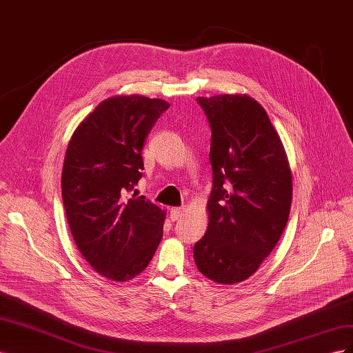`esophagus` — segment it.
I'll use <instances>...</instances> for the list:
<instances>
[{
    "instance_id": "34e87169",
    "label": "esophagus",
    "mask_w": 353,
    "mask_h": 353,
    "mask_svg": "<svg viewBox=\"0 0 353 353\" xmlns=\"http://www.w3.org/2000/svg\"><path fill=\"white\" fill-rule=\"evenodd\" d=\"M181 216H183V209H181V208H172V209H170V219L178 221Z\"/></svg>"
}]
</instances>
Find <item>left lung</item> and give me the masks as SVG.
I'll return each instance as SVG.
<instances>
[{
  "label": "left lung",
  "instance_id": "left-lung-1",
  "mask_svg": "<svg viewBox=\"0 0 353 353\" xmlns=\"http://www.w3.org/2000/svg\"><path fill=\"white\" fill-rule=\"evenodd\" d=\"M212 130L209 225L197 270L218 284L252 276L279 243L292 208L290 163L271 119L248 94L197 97Z\"/></svg>",
  "mask_w": 353,
  "mask_h": 353
}]
</instances>
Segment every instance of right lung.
<instances>
[{
    "mask_svg": "<svg viewBox=\"0 0 353 353\" xmlns=\"http://www.w3.org/2000/svg\"><path fill=\"white\" fill-rule=\"evenodd\" d=\"M169 103L144 95L103 100L73 131L61 170V197L79 252L95 272L128 281L150 263L166 210L137 193L143 144Z\"/></svg>",
    "mask_w": 353,
    "mask_h": 353,
    "instance_id": "add662e5",
    "label": "right lung"
}]
</instances>
